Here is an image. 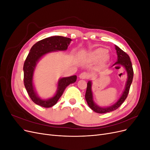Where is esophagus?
Returning a JSON list of instances; mask_svg holds the SVG:
<instances>
[{
	"mask_svg": "<svg viewBox=\"0 0 150 150\" xmlns=\"http://www.w3.org/2000/svg\"><path fill=\"white\" fill-rule=\"evenodd\" d=\"M79 78L82 79H88L89 78V74L88 73H86V72H82V73H81L79 75Z\"/></svg>",
	"mask_w": 150,
	"mask_h": 150,
	"instance_id": "34e87169",
	"label": "esophagus"
}]
</instances>
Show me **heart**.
Masks as SVG:
<instances>
[{
  "label": "heart",
  "mask_w": 150,
  "mask_h": 150,
  "mask_svg": "<svg viewBox=\"0 0 150 150\" xmlns=\"http://www.w3.org/2000/svg\"><path fill=\"white\" fill-rule=\"evenodd\" d=\"M88 59L89 61L96 62L100 60L99 64L103 66L109 59V57L107 54V50L104 48H98L90 52L88 55Z\"/></svg>",
  "instance_id": "1"
}]
</instances>
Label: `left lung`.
I'll return each instance as SVG.
<instances>
[{
    "label": "left lung",
    "mask_w": 150,
    "mask_h": 150,
    "mask_svg": "<svg viewBox=\"0 0 150 150\" xmlns=\"http://www.w3.org/2000/svg\"><path fill=\"white\" fill-rule=\"evenodd\" d=\"M115 49L116 50V53L117 55V61L115 63L113 66L116 64H120L123 66L125 68V70L127 72V81L125 84V88L123 93H122L121 97L119 98L115 104L112 105L108 107H100L94 103L93 100V95L92 91V83L89 81L87 84V89L85 94V98L86 102H87L89 107L93 110L94 112L97 113H106L108 112H111L117 110L121 104H122L127 96L129 91V88L131 83H132L133 78V69L132 67V64L130 60L129 56L125 52L121 50L119 47H117L115 45Z\"/></svg>",
    "instance_id": "8db88e82"
}]
</instances>
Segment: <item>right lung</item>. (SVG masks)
<instances>
[{
	"label": "right lung",
	"instance_id": "right-lung-1",
	"mask_svg": "<svg viewBox=\"0 0 150 150\" xmlns=\"http://www.w3.org/2000/svg\"><path fill=\"white\" fill-rule=\"evenodd\" d=\"M71 40V39L62 36H52L39 40L31 47L24 64V83L32 101L38 105L44 108L55 105L67 86L76 81V75L60 78L57 83L56 93L53 97L47 99H42L38 96L33 84L34 71L41 57L51 52L66 51Z\"/></svg>",
	"mask_w": 150,
	"mask_h": 150
}]
</instances>
